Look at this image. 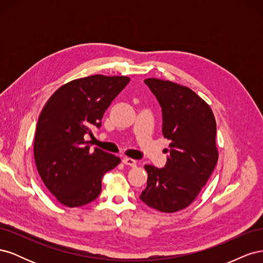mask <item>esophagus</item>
<instances>
[{
    "label": "esophagus",
    "mask_w": 263,
    "mask_h": 263,
    "mask_svg": "<svg viewBox=\"0 0 263 263\" xmlns=\"http://www.w3.org/2000/svg\"><path fill=\"white\" fill-rule=\"evenodd\" d=\"M123 163L126 165H130V166H136L137 161L134 160L132 158H124L123 159Z\"/></svg>",
    "instance_id": "esophagus-1"
}]
</instances>
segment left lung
Masks as SVG:
<instances>
[{
  "instance_id": "1",
  "label": "left lung",
  "mask_w": 263,
  "mask_h": 263,
  "mask_svg": "<svg viewBox=\"0 0 263 263\" xmlns=\"http://www.w3.org/2000/svg\"><path fill=\"white\" fill-rule=\"evenodd\" d=\"M145 83L162 108V134L170 149L164 168L145 165L147 186L140 200L159 212L174 213L195 200L217 163L216 121L190 87L156 78Z\"/></svg>"
}]
</instances>
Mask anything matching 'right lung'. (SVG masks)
I'll return each instance as SVG.
<instances>
[{
	"label": "right lung",
	"instance_id": "right-lung-1",
	"mask_svg": "<svg viewBox=\"0 0 263 263\" xmlns=\"http://www.w3.org/2000/svg\"><path fill=\"white\" fill-rule=\"evenodd\" d=\"M130 79L94 74L60 86L38 118L34 157L39 176L49 192L67 208H79L97 198L102 178L121 159L83 138L101 119Z\"/></svg>",
	"mask_w": 263,
	"mask_h": 263
}]
</instances>
